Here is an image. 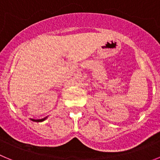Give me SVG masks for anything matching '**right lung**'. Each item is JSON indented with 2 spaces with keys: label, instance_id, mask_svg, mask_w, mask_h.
<instances>
[{
  "label": "right lung",
  "instance_id": "1",
  "mask_svg": "<svg viewBox=\"0 0 160 160\" xmlns=\"http://www.w3.org/2000/svg\"><path fill=\"white\" fill-rule=\"evenodd\" d=\"M46 118H47V117H46V118H42V119H33V118H31V120H32V121H33V122H43L44 120H46Z\"/></svg>",
  "mask_w": 160,
  "mask_h": 160
}]
</instances>
